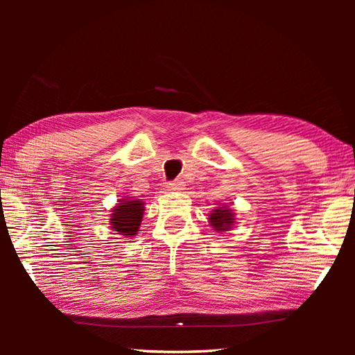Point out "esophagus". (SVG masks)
I'll return each mask as SVG.
<instances>
[{
    "mask_svg": "<svg viewBox=\"0 0 355 355\" xmlns=\"http://www.w3.org/2000/svg\"><path fill=\"white\" fill-rule=\"evenodd\" d=\"M183 182H180V180H175V182H171L166 184V189L171 191V192H175V191H183Z\"/></svg>",
    "mask_w": 355,
    "mask_h": 355,
    "instance_id": "obj_1",
    "label": "esophagus"
}]
</instances>
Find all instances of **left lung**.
Listing matches in <instances>:
<instances>
[{
	"mask_svg": "<svg viewBox=\"0 0 355 355\" xmlns=\"http://www.w3.org/2000/svg\"><path fill=\"white\" fill-rule=\"evenodd\" d=\"M235 214L229 207H216L209 214V223L216 232L229 230L235 224Z\"/></svg>",
	"mask_w": 355,
	"mask_h": 355,
	"instance_id": "8db88e82",
	"label": "left lung"
}]
</instances>
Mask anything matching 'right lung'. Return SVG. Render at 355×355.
<instances>
[{
    "mask_svg": "<svg viewBox=\"0 0 355 355\" xmlns=\"http://www.w3.org/2000/svg\"><path fill=\"white\" fill-rule=\"evenodd\" d=\"M143 210H145V202L141 200H119L117 206L111 210V229L125 238L135 236L140 229Z\"/></svg>",
    "mask_w": 355,
    "mask_h": 355,
    "instance_id": "add662e5",
    "label": "right lung"
}]
</instances>
